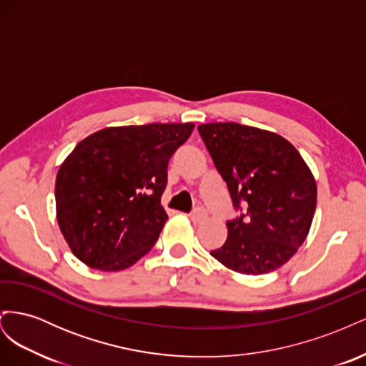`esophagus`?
<instances>
[{
  "label": "esophagus",
  "instance_id": "34e87169",
  "mask_svg": "<svg viewBox=\"0 0 366 366\" xmlns=\"http://www.w3.org/2000/svg\"><path fill=\"white\" fill-rule=\"evenodd\" d=\"M206 218H207V214H206L204 209H195L194 212L189 214V219L192 221L194 224H202L203 221H206Z\"/></svg>",
  "mask_w": 366,
  "mask_h": 366
}]
</instances>
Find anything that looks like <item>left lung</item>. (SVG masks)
<instances>
[{
  "mask_svg": "<svg viewBox=\"0 0 366 366\" xmlns=\"http://www.w3.org/2000/svg\"><path fill=\"white\" fill-rule=\"evenodd\" d=\"M235 207L227 239L212 257L241 274L270 273L292 259L305 241L316 209L312 169L292 143L273 131L215 122L198 127Z\"/></svg>",
  "mask_w": 366,
  "mask_h": 366,
  "instance_id": "left-lung-1",
  "label": "left lung"
}]
</instances>
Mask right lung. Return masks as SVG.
<instances>
[{
  "label": "right lung",
  "mask_w": 366,
  "mask_h": 366,
  "mask_svg": "<svg viewBox=\"0 0 366 366\" xmlns=\"http://www.w3.org/2000/svg\"><path fill=\"white\" fill-rule=\"evenodd\" d=\"M194 127H108L77 143L54 183L58 224L77 259L120 272L152 249L168 219L160 204L168 162Z\"/></svg>",
  "instance_id": "1"
}]
</instances>
